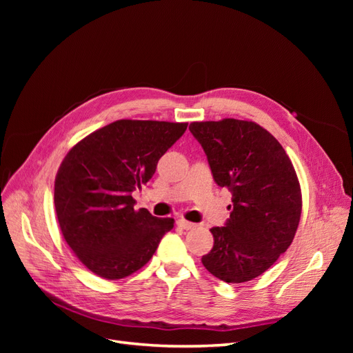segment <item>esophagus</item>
Instances as JSON below:
<instances>
[{"label": "esophagus", "mask_w": 353, "mask_h": 353, "mask_svg": "<svg viewBox=\"0 0 353 353\" xmlns=\"http://www.w3.org/2000/svg\"><path fill=\"white\" fill-rule=\"evenodd\" d=\"M176 225L181 227L183 230H191V228H194V223H193V222H188V221H185V219H178V221H176Z\"/></svg>", "instance_id": "34e87169"}]
</instances>
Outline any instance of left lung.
Listing matches in <instances>:
<instances>
[{"mask_svg": "<svg viewBox=\"0 0 353 353\" xmlns=\"http://www.w3.org/2000/svg\"><path fill=\"white\" fill-rule=\"evenodd\" d=\"M190 131L208 156L215 183L232 194L230 218L210 230L213 248L201 262L225 283L250 281L288 249L301 221L302 193L292 160L254 122H193Z\"/></svg>", "mask_w": 353, "mask_h": 353, "instance_id": "1", "label": "left lung"}]
</instances>
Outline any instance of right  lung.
<instances>
[{"label": "right lung", "mask_w": 353, "mask_h": 353, "mask_svg": "<svg viewBox=\"0 0 353 353\" xmlns=\"http://www.w3.org/2000/svg\"><path fill=\"white\" fill-rule=\"evenodd\" d=\"M188 123L122 119L85 137L63 159L54 206L63 237L87 268L121 280L152 259L172 218L135 210L132 191L156 172L159 159Z\"/></svg>", "instance_id": "right-lung-1"}]
</instances>
